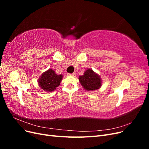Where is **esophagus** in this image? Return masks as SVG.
<instances>
[{"mask_svg":"<svg viewBox=\"0 0 149 149\" xmlns=\"http://www.w3.org/2000/svg\"><path fill=\"white\" fill-rule=\"evenodd\" d=\"M76 74V73H68V75L71 76H74Z\"/></svg>","mask_w":149,"mask_h":149,"instance_id":"1","label":"esophagus"}]
</instances>
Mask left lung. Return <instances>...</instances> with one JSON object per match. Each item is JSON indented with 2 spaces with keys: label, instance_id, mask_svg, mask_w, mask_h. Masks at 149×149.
<instances>
[{
  "label": "left lung",
  "instance_id": "8db88e82",
  "mask_svg": "<svg viewBox=\"0 0 149 149\" xmlns=\"http://www.w3.org/2000/svg\"><path fill=\"white\" fill-rule=\"evenodd\" d=\"M79 82L84 89L87 91L96 90L101 86V79L91 69H88L83 76L79 77Z\"/></svg>",
  "mask_w": 149,
  "mask_h": 149
}]
</instances>
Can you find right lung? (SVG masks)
<instances>
[{"instance_id": "obj_1", "label": "right lung", "mask_w": 149, "mask_h": 149, "mask_svg": "<svg viewBox=\"0 0 149 149\" xmlns=\"http://www.w3.org/2000/svg\"><path fill=\"white\" fill-rule=\"evenodd\" d=\"M62 78V74H56L55 71L49 69L40 76L38 79V84L45 91L52 92L59 86Z\"/></svg>"}]
</instances>
